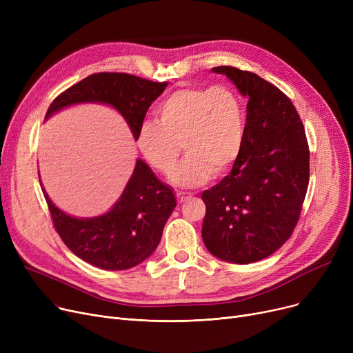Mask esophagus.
<instances>
[{"mask_svg":"<svg viewBox=\"0 0 353 353\" xmlns=\"http://www.w3.org/2000/svg\"><path fill=\"white\" fill-rule=\"evenodd\" d=\"M189 197H192L190 194H188V193H177V201L179 203H184V201H186Z\"/></svg>","mask_w":353,"mask_h":353,"instance_id":"34e87169","label":"esophagus"}]
</instances>
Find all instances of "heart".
<instances>
[{
  "instance_id": "heart-1",
  "label": "heart",
  "mask_w": 353,
  "mask_h": 353,
  "mask_svg": "<svg viewBox=\"0 0 353 353\" xmlns=\"http://www.w3.org/2000/svg\"><path fill=\"white\" fill-rule=\"evenodd\" d=\"M157 119L139 125L136 143L154 170L169 173L181 152L186 157L173 170L177 188L193 189L210 176L228 173L242 153L246 116L242 100L225 85L183 87L157 105Z\"/></svg>"
}]
</instances>
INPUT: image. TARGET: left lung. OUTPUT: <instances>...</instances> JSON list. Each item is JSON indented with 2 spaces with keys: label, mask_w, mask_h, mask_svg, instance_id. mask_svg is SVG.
I'll return each mask as SVG.
<instances>
[{
  "label": "left lung",
  "mask_w": 353,
  "mask_h": 353,
  "mask_svg": "<svg viewBox=\"0 0 353 353\" xmlns=\"http://www.w3.org/2000/svg\"><path fill=\"white\" fill-rule=\"evenodd\" d=\"M212 71L226 76L249 101L242 153L229 176L201 193V237L213 256L248 265L274 253L298 223L309 147L298 111L279 88L230 65Z\"/></svg>",
  "instance_id": "8db88e82"
}]
</instances>
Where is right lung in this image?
I'll return each instance as SVG.
<instances>
[{
    "label": "right lung",
    "instance_id": "1",
    "mask_svg": "<svg viewBox=\"0 0 353 353\" xmlns=\"http://www.w3.org/2000/svg\"><path fill=\"white\" fill-rule=\"evenodd\" d=\"M167 84L124 72L92 74L61 92L48 107L46 120L71 105L99 103L120 113L136 140L148 107ZM41 189L54 228L65 246L84 262L104 270H125L150 257L176 208L173 190L141 159L136 160L132 177L119 200L100 216H71L55 206L46 189Z\"/></svg>",
    "mask_w": 353,
    "mask_h": 353
}]
</instances>
